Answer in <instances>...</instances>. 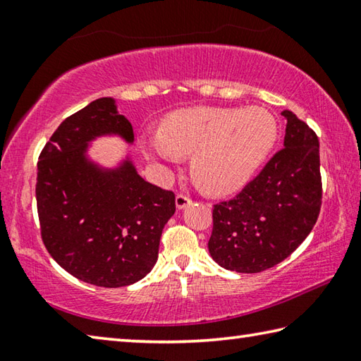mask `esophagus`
Masks as SVG:
<instances>
[{
  "mask_svg": "<svg viewBox=\"0 0 361 361\" xmlns=\"http://www.w3.org/2000/svg\"><path fill=\"white\" fill-rule=\"evenodd\" d=\"M191 202H192V200L185 194H178V195H176V199H175V205H176V209H178V210L186 209L188 205H191Z\"/></svg>",
  "mask_w": 361,
  "mask_h": 361,
  "instance_id": "34e87169",
  "label": "esophagus"
}]
</instances>
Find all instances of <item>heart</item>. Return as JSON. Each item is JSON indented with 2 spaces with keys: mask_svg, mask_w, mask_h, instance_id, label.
I'll use <instances>...</instances> for the list:
<instances>
[{
  "mask_svg": "<svg viewBox=\"0 0 361 361\" xmlns=\"http://www.w3.org/2000/svg\"><path fill=\"white\" fill-rule=\"evenodd\" d=\"M277 138L264 108H186L166 116L157 135L143 137L146 152L166 161L191 156V176L204 192L231 194L252 178Z\"/></svg>",
  "mask_w": 361,
  "mask_h": 361,
  "instance_id": "obj_1",
  "label": "heart"
}]
</instances>
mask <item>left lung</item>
I'll return each instance as SVG.
<instances>
[{
	"label": "left lung",
	"mask_w": 361,
	"mask_h": 361,
	"mask_svg": "<svg viewBox=\"0 0 361 361\" xmlns=\"http://www.w3.org/2000/svg\"><path fill=\"white\" fill-rule=\"evenodd\" d=\"M283 149L234 199L213 207L209 252L228 271L256 274L288 258L322 207L320 145L288 109Z\"/></svg>",
	"instance_id": "1"
}]
</instances>
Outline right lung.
Returning <instances> with one entry per match:
<instances>
[{"instance_id":"1","label":"right lung","mask_w":361,"mask_h":361,"mask_svg":"<svg viewBox=\"0 0 361 361\" xmlns=\"http://www.w3.org/2000/svg\"><path fill=\"white\" fill-rule=\"evenodd\" d=\"M119 137L133 143L132 124L111 97L66 118L41 151L36 204L47 252L73 277L119 288L154 267L175 194L138 175L130 156L116 167L89 157L90 142Z\"/></svg>"}]
</instances>
